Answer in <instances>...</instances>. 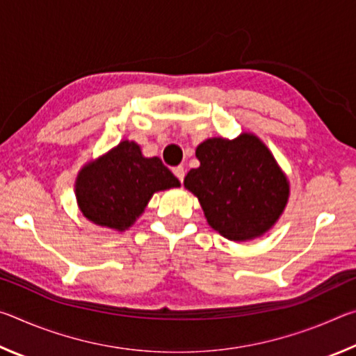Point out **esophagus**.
Instances as JSON below:
<instances>
[{"instance_id":"34e87169","label":"esophagus","mask_w":356,"mask_h":356,"mask_svg":"<svg viewBox=\"0 0 356 356\" xmlns=\"http://www.w3.org/2000/svg\"><path fill=\"white\" fill-rule=\"evenodd\" d=\"M172 172H174V176H176L180 182H184V177H185V168L180 165V166H176L172 170Z\"/></svg>"}]
</instances>
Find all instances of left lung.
I'll list each match as a JSON object with an SVG mask.
<instances>
[{
	"label": "left lung",
	"mask_w": 356,
	"mask_h": 356,
	"mask_svg": "<svg viewBox=\"0 0 356 356\" xmlns=\"http://www.w3.org/2000/svg\"><path fill=\"white\" fill-rule=\"evenodd\" d=\"M196 156L201 166L186 174L184 185L197 196L215 231L240 242L275 225L287 202L289 184L259 138H212L197 146Z\"/></svg>",
	"instance_id": "obj_1"
}]
</instances>
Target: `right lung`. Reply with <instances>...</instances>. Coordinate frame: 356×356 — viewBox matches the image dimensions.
Returning <instances> with one entry per match:
<instances>
[{"label":"right lung","instance_id":"obj_1","mask_svg":"<svg viewBox=\"0 0 356 356\" xmlns=\"http://www.w3.org/2000/svg\"><path fill=\"white\" fill-rule=\"evenodd\" d=\"M179 185L159 156L146 159L136 143L122 141L97 163L83 168L75 193L88 220L124 231L143 213L155 191Z\"/></svg>","mask_w":356,"mask_h":356}]
</instances>
